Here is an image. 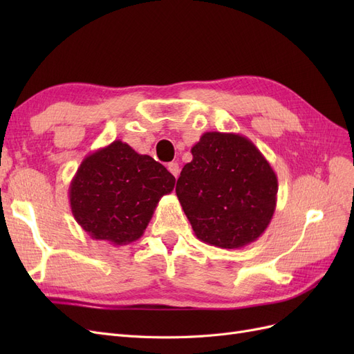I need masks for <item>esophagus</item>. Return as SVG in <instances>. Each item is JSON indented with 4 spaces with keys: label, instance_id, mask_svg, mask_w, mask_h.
<instances>
[{
    "label": "esophagus",
    "instance_id": "esophagus-1",
    "mask_svg": "<svg viewBox=\"0 0 354 354\" xmlns=\"http://www.w3.org/2000/svg\"><path fill=\"white\" fill-rule=\"evenodd\" d=\"M167 168H168L169 173L173 174L176 178L178 177V174H180V168H178V164H177V162H169Z\"/></svg>",
    "mask_w": 354,
    "mask_h": 354
}]
</instances>
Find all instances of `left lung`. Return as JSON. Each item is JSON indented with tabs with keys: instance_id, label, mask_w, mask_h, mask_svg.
Segmentation results:
<instances>
[{
	"instance_id": "obj_1",
	"label": "left lung",
	"mask_w": 354,
	"mask_h": 354,
	"mask_svg": "<svg viewBox=\"0 0 354 354\" xmlns=\"http://www.w3.org/2000/svg\"><path fill=\"white\" fill-rule=\"evenodd\" d=\"M181 169L176 194L196 238L224 250L259 239L276 208L277 177L245 136L203 133Z\"/></svg>"
}]
</instances>
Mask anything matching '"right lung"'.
I'll return each instance as SVG.
<instances>
[{
  "mask_svg": "<svg viewBox=\"0 0 354 354\" xmlns=\"http://www.w3.org/2000/svg\"><path fill=\"white\" fill-rule=\"evenodd\" d=\"M174 185L162 164L115 140L84 158L69 186L71 209L90 238L127 245L143 236Z\"/></svg>",
  "mask_w": 354,
  "mask_h": 354,
  "instance_id": "1",
  "label": "right lung"
}]
</instances>
